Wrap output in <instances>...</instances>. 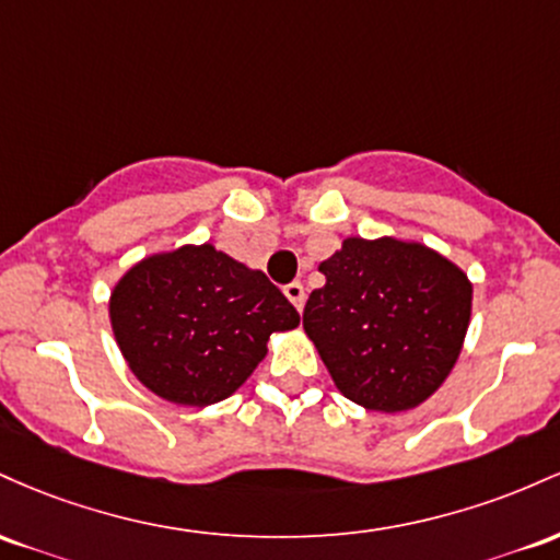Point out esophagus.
I'll return each instance as SVG.
<instances>
[{
  "label": "esophagus",
  "instance_id": "esophagus-1",
  "mask_svg": "<svg viewBox=\"0 0 560 560\" xmlns=\"http://www.w3.org/2000/svg\"><path fill=\"white\" fill-rule=\"evenodd\" d=\"M282 293H285V299L291 301L293 306L301 312L304 310V301H306V293H304V285L301 282H288L285 288H282Z\"/></svg>",
  "mask_w": 560,
  "mask_h": 560
}]
</instances>
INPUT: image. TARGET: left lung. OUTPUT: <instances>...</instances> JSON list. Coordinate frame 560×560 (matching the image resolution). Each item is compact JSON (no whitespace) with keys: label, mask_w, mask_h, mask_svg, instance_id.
Returning a JSON list of instances; mask_svg holds the SVG:
<instances>
[{"label":"left lung","mask_w":560,"mask_h":560,"mask_svg":"<svg viewBox=\"0 0 560 560\" xmlns=\"http://www.w3.org/2000/svg\"><path fill=\"white\" fill-rule=\"evenodd\" d=\"M304 330L343 397L373 412L416 410L447 381L470 323L474 282L418 241L347 237L319 261Z\"/></svg>","instance_id":"8db88e82"}]
</instances>
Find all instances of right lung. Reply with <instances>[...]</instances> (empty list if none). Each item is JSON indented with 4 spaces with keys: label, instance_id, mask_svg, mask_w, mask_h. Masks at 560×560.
Segmentation results:
<instances>
[{
    "label": "right lung",
    "instance_id": "add662e5",
    "mask_svg": "<svg viewBox=\"0 0 560 560\" xmlns=\"http://www.w3.org/2000/svg\"><path fill=\"white\" fill-rule=\"evenodd\" d=\"M108 314L135 378L182 407L232 397L267 357L269 336L301 323L261 269L211 243L131 264L113 285Z\"/></svg>",
    "mask_w": 560,
    "mask_h": 560
}]
</instances>
